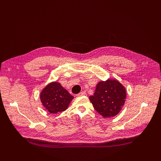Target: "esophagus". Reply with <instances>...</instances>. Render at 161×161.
Instances as JSON below:
<instances>
[{
    "instance_id": "34e87169",
    "label": "esophagus",
    "mask_w": 161,
    "mask_h": 161,
    "mask_svg": "<svg viewBox=\"0 0 161 161\" xmlns=\"http://www.w3.org/2000/svg\"><path fill=\"white\" fill-rule=\"evenodd\" d=\"M86 95V92L82 91V92H81V93H79V94H77V96L80 97V96H83V95Z\"/></svg>"
}]
</instances>
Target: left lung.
Returning <instances> with one entry per match:
<instances>
[{"label":"left lung","instance_id":"8db88e82","mask_svg":"<svg viewBox=\"0 0 161 161\" xmlns=\"http://www.w3.org/2000/svg\"><path fill=\"white\" fill-rule=\"evenodd\" d=\"M126 96L124 86L116 80L98 82L93 95L89 97L94 108L104 118L117 115L125 104Z\"/></svg>","mask_w":161,"mask_h":161}]
</instances>
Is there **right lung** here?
Wrapping results in <instances>:
<instances>
[{
	"label": "right lung",
	"mask_w": 161,
	"mask_h": 161,
	"mask_svg": "<svg viewBox=\"0 0 161 161\" xmlns=\"http://www.w3.org/2000/svg\"><path fill=\"white\" fill-rule=\"evenodd\" d=\"M73 98V95L57 81L47 84L40 94L43 107L50 114H54L67 109Z\"/></svg>",
	"instance_id": "right-lung-1"
}]
</instances>
